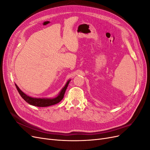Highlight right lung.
<instances>
[{
    "label": "right lung",
    "instance_id": "1",
    "mask_svg": "<svg viewBox=\"0 0 150 150\" xmlns=\"http://www.w3.org/2000/svg\"><path fill=\"white\" fill-rule=\"evenodd\" d=\"M70 81H71V79H69L67 81L66 84H65L64 87L62 88L59 93L58 94V95L56 97L54 98H33L28 96V95H27L23 91H22L16 84H15V85L16 86V88L18 91V92H19V94L21 95V96L23 98L27 103L30 104V105L38 106V107H47V106L54 105V104H56L58 103H59L62 100L63 98H64V95L66 92V90Z\"/></svg>",
    "mask_w": 150,
    "mask_h": 150
}]
</instances>
